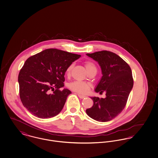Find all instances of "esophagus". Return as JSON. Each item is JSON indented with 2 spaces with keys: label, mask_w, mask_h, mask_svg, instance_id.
Here are the masks:
<instances>
[{
  "label": "esophagus",
  "mask_w": 158,
  "mask_h": 158,
  "mask_svg": "<svg viewBox=\"0 0 158 158\" xmlns=\"http://www.w3.org/2000/svg\"><path fill=\"white\" fill-rule=\"evenodd\" d=\"M78 97H79L80 99H84V98H85L86 97L85 96L81 95V94H78Z\"/></svg>",
  "instance_id": "esophagus-1"
}]
</instances>
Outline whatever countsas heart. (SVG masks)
Instances as JSON below:
<instances>
[{
	"label": "heart",
	"instance_id": "1",
	"mask_svg": "<svg viewBox=\"0 0 158 158\" xmlns=\"http://www.w3.org/2000/svg\"><path fill=\"white\" fill-rule=\"evenodd\" d=\"M85 66L86 68L87 71L90 69L91 68H96L94 64L90 61H87L85 63ZM73 68V64H71L69 67L67 68L66 70V74L67 75H70L71 70ZM90 84L89 83L80 81H75L69 84V88L73 91L77 92L80 94H84L89 91L90 89Z\"/></svg>",
	"mask_w": 158,
	"mask_h": 158
}]
</instances>
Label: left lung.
I'll list each match as a JSON object with an SVG mask.
<instances>
[{
  "label": "left lung",
  "instance_id": "1",
  "mask_svg": "<svg viewBox=\"0 0 158 158\" xmlns=\"http://www.w3.org/2000/svg\"><path fill=\"white\" fill-rule=\"evenodd\" d=\"M97 61L101 68L102 77L95 89L100 93L106 92V98H91L93 105L86 109L87 114L99 122L109 121L124 109L133 87L131 68L115 53L107 50L87 53Z\"/></svg>",
  "mask_w": 158,
  "mask_h": 158
}]
</instances>
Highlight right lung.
Returning <instances> with one entry per match:
<instances>
[{
  "label": "right lung",
  "mask_w": 158,
  "mask_h": 158,
  "mask_svg": "<svg viewBox=\"0 0 158 158\" xmlns=\"http://www.w3.org/2000/svg\"><path fill=\"white\" fill-rule=\"evenodd\" d=\"M80 55L56 49H48L28 58L18 75L19 97L34 116L49 118L57 115L71 91L64 86L67 68ZM56 90L50 93L52 89Z\"/></svg>",
  "instance_id": "1"
}]
</instances>
